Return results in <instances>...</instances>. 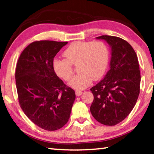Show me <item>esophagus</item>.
<instances>
[{"label": "esophagus", "instance_id": "34e87169", "mask_svg": "<svg viewBox=\"0 0 154 154\" xmlns=\"http://www.w3.org/2000/svg\"><path fill=\"white\" fill-rule=\"evenodd\" d=\"M75 94H76L77 96H79L82 94V90H75Z\"/></svg>", "mask_w": 154, "mask_h": 154}]
</instances>
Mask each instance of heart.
<instances>
[{
  "mask_svg": "<svg viewBox=\"0 0 154 154\" xmlns=\"http://www.w3.org/2000/svg\"><path fill=\"white\" fill-rule=\"evenodd\" d=\"M63 56L65 59L54 60L56 73L68 82L74 73L72 65H77L79 72L70 85L75 89H83L92 79L98 80L105 73L109 62V49L105 43L100 41H75L65 49Z\"/></svg>",
  "mask_w": 154,
  "mask_h": 154,
  "instance_id": "obj_1",
  "label": "heart"
}]
</instances>
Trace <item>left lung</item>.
Segmentation results:
<instances>
[{
    "label": "left lung",
    "instance_id": "left-lung-1",
    "mask_svg": "<svg viewBox=\"0 0 154 154\" xmlns=\"http://www.w3.org/2000/svg\"><path fill=\"white\" fill-rule=\"evenodd\" d=\"M111 47L110 70L105 78L91 88L94 100L92 116L100 124L115 126L124 120L134 108L140 93V74L137 54L122 38L103 35Z\"/></svg>",
    "mask_w": 154,
    "mask_h": 154
}]
</instances>
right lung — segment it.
<instances>
[{"mask_svg": "<svg viewBox=\"0 0 154 154\" xmlns=\"http://www.w3.org/2000/svg\"><path fill=\"white\" fill-rule=\"evenodd\" d=\"M68 42L36 41L26 48L15 69L21 109L34 124L53 131L63 127L70 118L75 91L57 76L53 61Z\"/></svg>", "mask_w": 154, "mask_h": 154, "instance_id": "obj_1", "label": "right lung"}]
</instances>
